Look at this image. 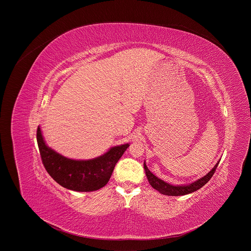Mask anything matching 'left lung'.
Returning a JSON list of instances; mask_svg holds the SVG:
<instances>
[{
	"label": "left lung",
	"mask_w": 251,
	"mask_h": 251,
	"mask_svg": "<svg viewBox=\"0 0 251 251\" xmlns=\"http://www.w3.org/2000/svg\"><path fill=\"white\" fill-rule=\"evenodd\" d=\"M219 163L220 162H218L216 166H214L211 169V171H209L205 176L199 178L198 181L186 186H173L171 184L164 182L163 180H161V178H159L158 176L153 175V173L150 172V170L148 169L145 163H144V169H145V173H146L149 184L159 193L166 196H185V195L194 193L200 190L201 187H203L210 180V177L213 176L214 172L217 170V167L219 166Z\"/></svg>",
	"instance_id": "1"
}]
</instances>
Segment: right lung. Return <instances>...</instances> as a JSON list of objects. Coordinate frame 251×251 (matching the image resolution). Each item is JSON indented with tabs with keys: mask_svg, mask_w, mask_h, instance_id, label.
Masks as SVG:
<instances>
[{
	"mask_svg": "<svg viewBox=\"0 0 251 251\" xmlns=\"http://www.w3.org/2000/svg\"><path fill=\"white\" fill-rule=\"evenodd\" d=\"M37 141L43 164L50 176L63 188L75 192H93L103 188L110 180L116 163L129 147V144L115 146L91 160H74L48 147L40 126Z\"/></svg>",
	"mask_w": 251,
	"mask_h": 251,
	"instance_id": "right-lung-1",
	"label": "right lung"
}]
</instances>
